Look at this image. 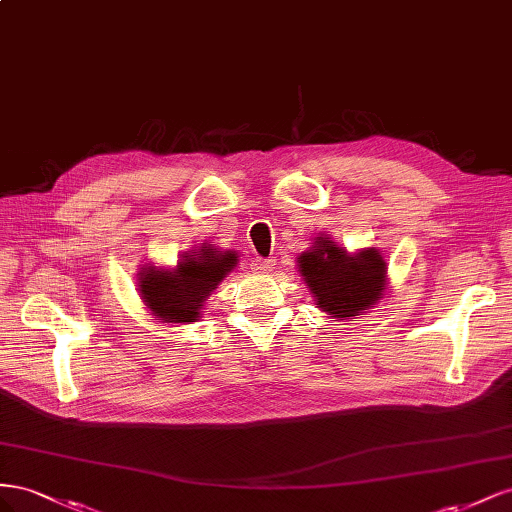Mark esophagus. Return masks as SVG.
I'll use <instances>...</instances> for the list:
<instances>
[{"label":"esophagus","instance_id":"34e87169","mask_svg":"<svg viewBox=\"0 0 512 512\" xmlns=\"http://www.w3.org/2000/svg\"><path fill=\"white\" fill-rule=\"evenodd\" d=\"M251 266L255 272H270L274 268V259H255Z\"/></svg>","mask_w":512,"mask_h":512}]
</instances>
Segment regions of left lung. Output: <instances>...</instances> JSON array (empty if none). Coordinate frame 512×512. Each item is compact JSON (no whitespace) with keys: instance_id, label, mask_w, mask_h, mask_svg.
Listing matches in <instances>:
<instances>
[{"instance_id":"1","label":"left lung","mask_w":512,"mask_h":512,"mask_svg":"<svg viewBox=\"0 0 512 512\" xmlns=\"http://www.w3.org/2000/svg\"><path fill=\"white\" fill-rule=\"evenodd\" d=\"M298 272L319 311L332 319L352 321L386 296L388 266L375 246L349 253L326 233L300 253Z\"/></svg>"}]
</instances>
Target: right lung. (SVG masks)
<instances>
[{"label": "right lung", "mask_w": 512, "mask_h": 512, "mask_svg": "<svg viewBox=\"0 0 512 512\" xmlns=\"http://www.w3.org/2000/svg\"><path fill=\"white\" fill-rule=\"evenodd\" d=\"M236 251H221L203 242L195 251L180 255L175 266L145 264L137 274V291L158 324L169 328L193 324L225 276L238 266Z\"/></svg>", "instance_id": "right-lung-1"}]
</instances>
